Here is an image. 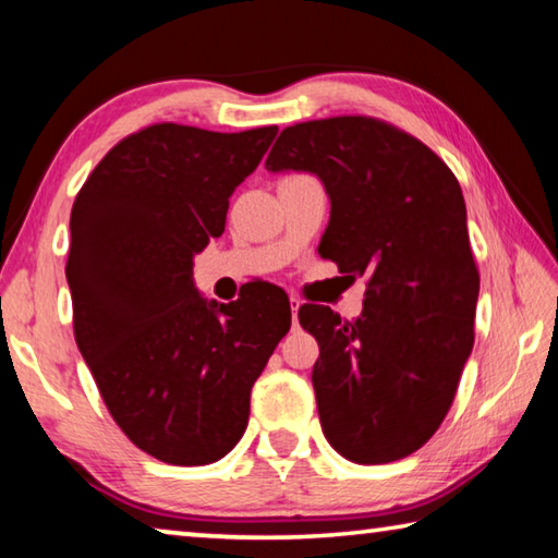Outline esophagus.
<instances>
[{"instance_id":"esophagus-1","label":"esophagus","mask_w":558,"mask_h":558,"mask_svg":"<svg viewBox=\"0 0 558 558\" xmlns=\"http://www.w3.org/2000/svg\"><path fill=\"white\" fill-rule=\"evenodd\" d=\"M302 302L298 298H290V313H292V325L298 323V310H300Z\"/></svg>"}]
</instances>
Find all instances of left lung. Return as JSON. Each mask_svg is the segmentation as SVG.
Instances as JSON below:
<instances>
[{
	"mask_svg": "<svg viewBox=\"0 0 558 558\" xmlns=\"http://www.w3.org/2000/svg\"><path fill=\"white\" fill-rule=\"evenodd\" d=\"M266 167L325 184L319 256L366 276L352 323L323 305L298 313L319 344L325 438L359 465L411 456L446 418L475 342L480 276L456 174L421 140L362 116L286 128Z\"/></svg>",
	"mask_w": 558,
	"mask_h": 558,
	"instance_id": "left-lung-1",
	"label": "left lung"
}]
</instances>
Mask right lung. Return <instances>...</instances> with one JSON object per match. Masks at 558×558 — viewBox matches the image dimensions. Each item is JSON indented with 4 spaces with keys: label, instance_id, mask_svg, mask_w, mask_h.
<instances>
[{
    "label": "right lung",
    "instance_id": "obj_1",
    "mask_svg": "<svg viewBox=\"0 0 558 558\" xmlns=\"http://www.w3.org/2000/svg\"><path fill=\"white\" fill-rule=\"evenodd\" d=\"M276 132L149 125L73 202L75 344L122 433L169 465H206L241 440L253 384L290 329L278 290L223 305L194 288V256L223 233L231 194Z\"/></svg>",
    "mask_w": 558,
    "mask_h": 558
}]
</instances>
